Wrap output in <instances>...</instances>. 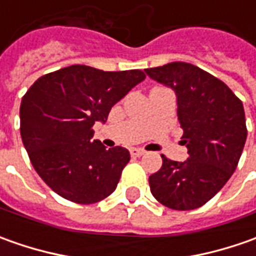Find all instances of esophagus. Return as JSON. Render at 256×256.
<instances>
[{
  "mask_svg": "<svg viewBox=\"0 0 256 256\" xmlns=\"http://www.w3.org/2000/svg\"><path fill=\"white\" fill-rule=\"evenodd\" d=\"M130 152H131L132 156H141V155L145 154V151H144L142 148H131V150H130Z\"/></svg>",
  "mask_w": 256,
  "mask_h": 256,
  "instance_id": "1",
  "label": "esophagus"
}]
</instances>
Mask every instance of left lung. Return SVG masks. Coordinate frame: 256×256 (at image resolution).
<instances>
[{
  "mask_svg": "<svg viewBox=\"0 0 256 256\" xmlns=\"http://www.w3.org/2000/svg\"><path fill=\"white\" fill-rule=\"evenodd\" d=\"M145 72L176 95L182 144L190 154L184 162L161 155V170L150 176L151 194L171 210L200 208L236 170L246 141L244 105L221 80L188 62H170Z\"/></svg>",
  "mask_w": 256,
  "mask_h": 256,
  "instance_id": "obj_1",
  "label": "left lung"
}]
</instances>
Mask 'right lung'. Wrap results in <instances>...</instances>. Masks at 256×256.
<instances>
[{
    "label": "right lung",
    "instance_id": "obj_1",
    "mask_svg": "<svg viewBox=\"0 0 256 256\" xmlns=\"http://www.w3.org/2000/svg\"><path fill=\"white\" fill-rule=\"evenodd\" d=\"M145 74L71 65L38 78L20 108L21 138L42 181L68 201L95 204L111 195L130 162L126 148L92 140L115 104Z\"/></svg>",
    "mask_w": 256,
    "mask_h": 256
}]
</instances>
